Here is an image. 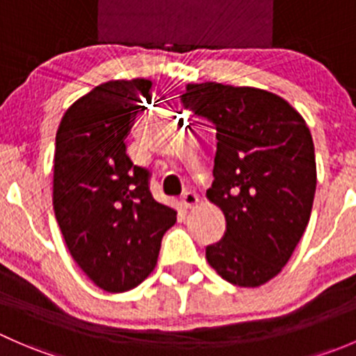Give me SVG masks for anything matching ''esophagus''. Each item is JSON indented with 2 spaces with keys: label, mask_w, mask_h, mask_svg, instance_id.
<instances>
[{
  "label": "esophagus",
  "mask_w": 356,
  "mask_h": 356,
  "mask_svg": "<svg viewBox=\"0 0 356 356\" xmlns=\"http://www.w3.org/2000/svg\"><path fill=\"white\" fill-rule=\"evenodd\" d=\"M198 201H200V198H198V195H196V193L188 191V193H184V195H182L181 203H182V207L188 208V210H191V208H195L196 204H198Z\"/></svg>",
  "instance_id": "obj_1"
}]
</instances>
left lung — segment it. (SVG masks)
Listing matches in <instances>:
<instances>
[{
    "label": "left lung",
    "instance_id": "left-lung-1",
    "mask_svg": "<svg viewBox=\"0 0 356 356\" xmlns=\"http://www.w3.org/2000/svg\"><path fill=\"white\" fill-rule=\"evenodd\" d=\"M181 99L217 131L207 198L227 231L207 248L208 264L231 284L258 288L288 264L310 220L317 186L310 129L265 89L201 82L186 86Z\"/></svg>",
    "mask_w": 356,
    "mask_h": 356
}]
</instances>
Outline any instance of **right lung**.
<instances>
[{
  "label": "right lung",
  "instance_id": "add662e5",
  "mask_svg": "<svg viewBox=\"0 0 356 356\" xmlns=\"http://www.w3.org/2000/svg\"><path fill=\"white\" fill-rule=\"evenodd\" d=\"M149 79H113L68 106L56 131L53 208L75 264L106 293H125L155 268L177 220L153 198L149 174L125 153V136Z\"/></svg>",
  "mask_w": 356,
  "mask_h": 356
}]
</instances>
